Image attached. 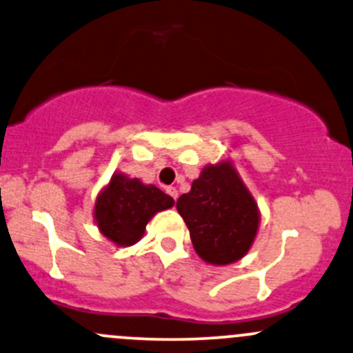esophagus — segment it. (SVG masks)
Returning <instances> with one entry per match:
<instances>
[{"label":"esophagus","instance_id":"obj_1","mask_svg":"<svg viewBox=\"0 0 353 353\" xmlns=\"http://www.w3.org/2000/svg\"><path fill=\"white\" fill-rule=\"evenodd\" d=\"M168 194H169V196L172 197L174 201H176V199H177V196H179V192H177V189H176V188H168Z\"/></svg>","mask_w":353,"mask_h":353}]
</instances>
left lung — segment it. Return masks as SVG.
I'll use <instances>...</instances> for the list:
<instances>
[{
    "label": "left lung",
    "instance_id": "left-lung-1",
    "mask_svg": "<svg viewBox=\"0 0 353 353\" xmlns=\"http://www.w3.org/2000/svg\"><path fill=\"white\" fill-rule=\"evenodd\" d=\"M176 208L188 225L194 250L212 265L241 261L261 224L257 202L228 157L205 165Z\"/></svg>",
    "mask_w": 353,
    "mask_h": 353
}]
</instances>
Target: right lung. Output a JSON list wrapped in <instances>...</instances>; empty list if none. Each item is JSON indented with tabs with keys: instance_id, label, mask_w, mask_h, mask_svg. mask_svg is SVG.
<instances>
[{
	"instance_id": "right-lung-1",
	"label": "right lung",
	"mask_w": 353,
	"mask_h": 353,
	"mask_svg": "<svg viewBox=\"0 0 353 353\" xmlns=\"http://www.w3.org/2000/svg\"><path fill=\"white\" fill-rule=\"evenodd\" d=\"M172 205V197L156 185L114 172L99 190L92 216L99 232L109 242L117 247H131L143 239L148 222Z\"/></svg>"
}]
</instances>
